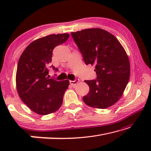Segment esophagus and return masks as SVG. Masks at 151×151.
Returning <instances> with one entry per match:
<instances>
[{
  "label": "esophagus",
  "mask_w": 151,
  "mask_h": 151,
  "mask_svg": "<svg viewBox=\"0 0 151 151\" xmlns=\"http://www.w3.org/2000/svg\"><path fill=\"white\" fill-rule=\"evenodd\" d=\"M78 81H79V80L78 79H75V81H70L69 82H70V84L71 85H73V86H75V85H76V84H77L78 83Z\"/></svg>",
  "instance_id": "34e87169"
}]
</instances>
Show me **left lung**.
Masks as SVG:
<instances>
[{
	"label": "left lung",
	"instance_id": "8db88e82",
	"mask_svg": "<svg viewBox=\"0 0 151 151\" xmlns=\"http://www.w3.org/2000/svg\"><path fill=\"white\" fill-rule=\"evenodd\" d=\"M86 65L95 66L96 79L85 81L89 92L83 101L93 108L104 109L122 96L130 77L129 57L118 39L106 30L84 29L71 32Z\"/></svg>",
	"mask_w": 151,
	"mask_h": 151
}]
</instances>
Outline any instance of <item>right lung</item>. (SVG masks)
<instances>
[{
	"mask_svg": "<svg viewBox=\"0 0 151 151\" xmlns=\"http://www.w3.org/2000/svg\"><path fill=\"white\" fill-rule=\"evenodd\" d=\"M68 37L69 34L64 33L40 38L30 43L19 58L16 75L18 93L23 103L36 113L47 115L62 105L69 81L49 78L47 67L52 61L53 49ZM50 67L58 70L55 66Z\"/></svg>",
	"mask_w": 151,
	"mask_h": 151,
	"instance_id": "add662e5",
	"label": "right lung"
}]
</instances>
